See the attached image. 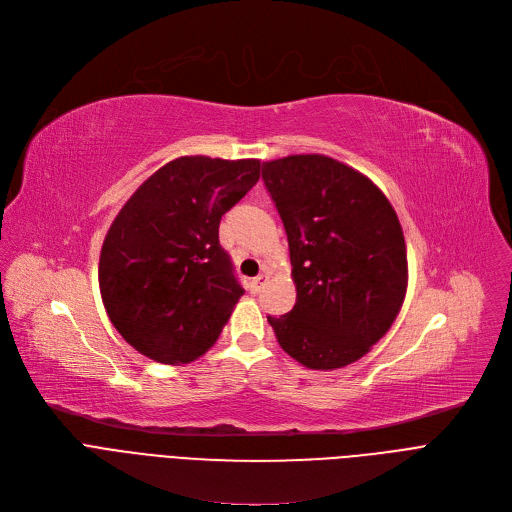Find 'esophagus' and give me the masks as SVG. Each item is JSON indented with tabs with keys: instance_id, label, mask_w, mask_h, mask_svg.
<instances>
[{
	"instance_id": "34e87169",
	"label": "esophagus",
	"mask_w": 512,
	"mask_h": 512,
	"mask_svg": "<svg viewBox=\"0 0 512 512\" xmlns=\"http://www.w3.org/2000/svg\"><path fill=\"white\" fill-rule=\"evenodd\" d=\"M265 282H267V276H265V274H259V276H257V278H253V280H251V284H249V288H251V292H253V294H259V292H261V288H263V284H265Z\"/></svg>"
}]
</instances>
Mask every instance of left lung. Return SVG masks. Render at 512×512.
Returning a JSON list of instances; mask_svg holds the SVG:
<instances>
[{
	"label": "left lung",
	"instance_id": "8db88e82",
	"mask_svg": "<svg viewBox=\"0 0 512 512\" xmlns=\"http://www.w3.org/2000/svg\"><path fill=\"white\" fill-rule=\"evenodd\" d=\"M284 222L296 302L267 317L300 364L331 370L362 358L389 331L407 286L403 230L381 189L319 154L263 162Z\"/></svg>",
	"mask_w": 512,
	"mask_h": 512
}]
</instances>
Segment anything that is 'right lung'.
<instances>
[{
	"label": "right lung",
	"instance_id": "add662e5",
	"mask_svg": "<svg viewBox=\"0 0 512 512\" xmlns=\"http://www.w3.org/2000/svg\"><path fill=\"white\" fill-rule=\"evenodd\" d=\"M259 160L183 156L135 191L100 251L111 323L140 354L185 364L216 344L245 294L222 249V216L259 181Z\"/></svg>",
	"mask_w": 512,
	"mask_h": 512
}]
</instances>
